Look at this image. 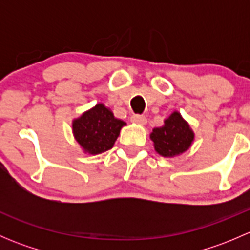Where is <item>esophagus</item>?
I'll use <instances>...</instances> for the list:
<instances>
[{"instance_id": "obj_1", "label": "esophagus", "mask_w": 250, "mask_h": 250, "mask_svg": "<svg viewBox=\"0 0 250 250\" xmlns=\"http://www.w3.org/2000/svg\"><path fill=\"white\" fill-rule=\"evenodd\" d=\"M130 121H132L133 123H137V125H146L147 123V120H146L145 116H140V115H134L130 117Z\"/></svg>"}]
</instances>
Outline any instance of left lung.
<instances>
[{"mask_svg": "<svg viewBox=\"0 0 250 250\" xmlns=\"http://www.w3.org/2000/svg\"><path fill=\"white\" fill-rule=\"evenodd\" d=\"M155 151L162 157L173 158L183 155L195 140V133L179 111H173L163 125L155 127L150 134Z\"/></svg>", "mask_w": 250, "mask_h": 250, "instance_id": "1", "label": "left lung"}]
</instances>
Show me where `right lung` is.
Returning <instances> with one entry per match:
<instances>
[{
  "label": "right lung",
  "instance_id": "1",
  "mask_svg": "<svg viewBox=\"0 0 250 250\" xmlns=\"http://www.w3.org/2000/svg\"><path fill=\"white\" fill-rule=\"evenodd\" d=\"M127 123L115 117L110 107L103 103L84 111L72 120V134L81 150L88 155H99L112 148Z\"/></svg>",
  "mask_w": 250,
  "mask_h": 250
}]
</instances>
